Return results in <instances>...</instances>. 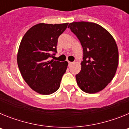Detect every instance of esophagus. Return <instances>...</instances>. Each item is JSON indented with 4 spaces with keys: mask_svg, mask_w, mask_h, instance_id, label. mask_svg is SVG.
Instances as JSON below:
<instances>
[{
    "mask_svg": "<svg viewBox=\"0 0 129 129\" xmlns=\"http://www.w3.org/2000/svg\"><path fill=\"white\" fill-rule=\"evenodd\" d=\"M73 63H74L73 62H70V61H68V64H69V66H71Z\"/></svg>",
    "mask_w": 129,
    "mask_h": 129,
    "instance_id": "obj_1",
    "label": "esophagus"
}]
</instances>
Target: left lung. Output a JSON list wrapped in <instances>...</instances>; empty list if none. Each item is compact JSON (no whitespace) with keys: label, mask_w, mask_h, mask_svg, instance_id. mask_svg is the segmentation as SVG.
I'll use <instances>...</instances> for the list:
<instances>
[{"label":"left lung","mask_w":129,"mask_h":129,"mask_svg":"<svg viewBox=\"0 0 129 129\" xmlns=\"http://www.w3.org/2000/svg\"><path fill=\"white\" fill-rule=\"evenodd\" d=\"M70 28L83 48L80 72L76 76L79 87L88 94L103 90L116 74L119 54L116 41L103 27L94 22H74Z\"/></svg>","instance_id":"8db88e82"}]
</instances>
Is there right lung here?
<instances>
[{"mask_svg": "<svg viewBox=\"0 0 129 129\" xmlns=\"http://www.w3.org/2000/svg\"><path fill=\"white\" fill-rule=\"evenodd\" d=\"M68 23H39L29 28L22 37L17 53L21 76L35 92L49 95L56 92L66 72L68 62L49 61L57 52L59 36Z\"/></svg>", "mask_w": 129, "mask_h": 129, "instance_id": "1", "label": "right lung"}]
</instances>
